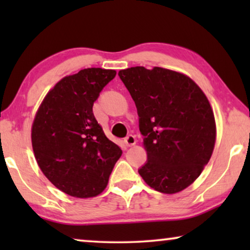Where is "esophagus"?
<instances>
[{
    "label": "esophagus",
    "mask_w": 250,
    "mask_h": 250,
    "mask_svg": "<svg viewBox=\"0 0 250 250\" xmlns=\"http://www.w3.org/2000/svg\"><path fill=\"white\" fill-rule=\"evenodd\" d=\"M124 142H125V145L127 146H134L135 143H136V139H135L134 135L129 134V135H127L124 139Z\"/></svg>",
    "instance_id": "34e87169"
}]
</instances>
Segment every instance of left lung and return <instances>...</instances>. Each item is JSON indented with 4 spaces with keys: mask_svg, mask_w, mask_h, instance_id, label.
Masks as SVG:
<instances>
[{
    "mask_svg": "<svg viewBox=\"0 0 250 250\" xmlns=\"http://www.w3.org/2000/svg\"><path fill=\"white\" fill-rule=\"evenodd\" d=\"M118 76L135 102L146 150L139 174L163 193L186 189L209 162L216 126L200 87L186 75L155 67H131Z\"/></svg>",
    "mask_w": 250,
    "mask_h": 250,
    "instance_id": "obj_1",
    "label": "left lung"
}]
</instances>
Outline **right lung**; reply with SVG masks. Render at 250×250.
Here are the masks:
<instances>
[{"label": "right lung", "instance_id": "right-lung-1", "mask_svg": "<svg viewBox=\"0 0 250 250\" xmlns=\"http://www.w3.org/2000/svg\"><path fill=\"white\" fill-rule=\"evenodd\" d=\"M116 71L87 68L56 84L33 123L32 143L41 170L62 192L95 197L107 187L122 149L105 136L93 104Z\"/></svg>", "mask_w": 250, "mask_h": 250}]
</instances>
